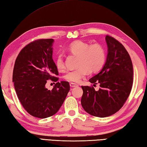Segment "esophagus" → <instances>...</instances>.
<instances>
[{"label":"esophagus","mask_w":147,"mask_h":147,"mask_svg":"<svg viewBox=\"0 0 147 147\" xmlns=\"http://www.w3.org/2000/svg\"><path fill=\"white\" fill-rule=\"evenodd\" d=\"M70 86L71 87H78V85L74 84V83H70Z\"/></svg>","instance_id":"1"}]
</instances>
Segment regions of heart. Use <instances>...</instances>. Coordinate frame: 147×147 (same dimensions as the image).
<instances>
[{
    "label": "heart",
    "mask_w": 147,
    "mask_h": 147,
    "mask_svg": "<svg viewBox=\"0 0 147 147\" xmlns=\"http://www.w3.org/2000/svg\"><path fill=\"white\" fill-rule=\"evenodd\" d=\"M67 51L71 55L78 57L77 67L69 71L64 76L67 81L78 83L90 74L92 71L97 72L103 67L106 60V52L104 47L99 44L90 45L86 42L78 40L69 45ZM56 66L59 71L65 69L63 57L58 55L56 59Z\"/></svg>",
    "instance_id": "obj_1"
}]
</instances>
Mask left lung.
Wrapping results in <instances>:
<instances>
[{"label":"left lung","instance_id":"left-lung-1","mask_svg":"<svg viewBox=\"0 0 147 147\" xmlns=\"http://www.w3.org/2000/svg\"><path fill=\"white\" fill-rule=\"evenodd\" d=\"M105 40L108 54L105 65L89 80L93 85L82 86V107L90 115L99 118L113 115L123 106L133 84V66L129 53L113 37L107 35ZM97 83L100 88L96 91L94 87Z\"/></svg>","mask_w":147,"mask_h":147}]
</instances>
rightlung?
<instances>
[{"instance_id": "right-lung-1", "label": "right lung", "mask_w": 147, "mask_h": 147, "mask_svg": "<svg viewBox=\"0 0 147 147\" xmlns=\"http://www.w3.org/2000/svg\"><path fill=\"white\" fill-rule=\"evenodd\" d=\"M54 40L39 39L20 51L16 58L13 82L23 107L31 116L46 118L57 113L70 90L68 82H58V69L53 60ZM48 79L57 82L52 90L45 84Z\"/></svg>"}]
</instances>
